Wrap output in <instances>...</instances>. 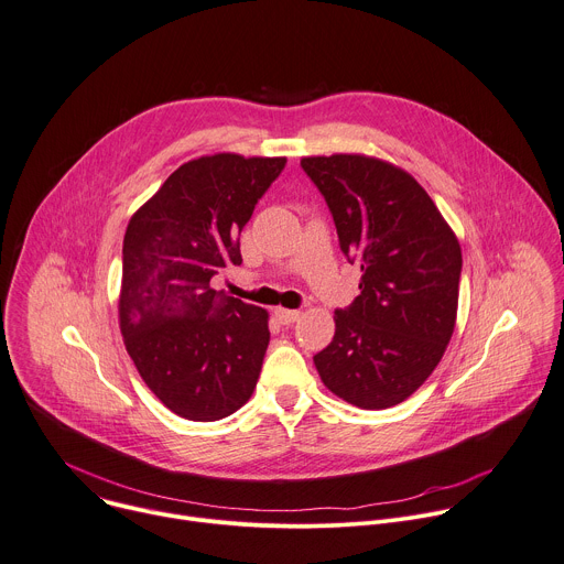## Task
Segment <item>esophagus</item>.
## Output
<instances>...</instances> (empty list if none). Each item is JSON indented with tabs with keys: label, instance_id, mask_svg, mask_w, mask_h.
<instances>
[{
	"label": "esophagus",
	"instance_id": "esophagus-1",
	"mask_svg": "<svg viewBox=\"0 0 564 564\" xmlns=\"http://www.w3.org/2000/svg\"><path fill=\"white\" fill-rule=\"evenodd\" d=\"M275 318H278L282 325H293V323L300 318V311H291V308L278 306V308H275Z\"/></svg>",
	"mask_w": 564,
	"mask_h": 564
}]
</instances>
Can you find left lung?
<instances>
[{
  "mask_svg": "<svg viewBox=\"0 0 564 564\" xmlns=\"http://www.w3.org/2000/svg\"><path fill=\"white\" fill-rule=\"evenodd\" d=\"M360 264V295L336 311L334 340L314 356L327 390L362 410L412 397L444 358L459 304L462 246L403 167L367 154L304 156Z\"/></svg>",
  "mask_w": 564,
  "mask_h": 564,
  "instance_id": "1",
  "label": "left lung"
}]
</instances>
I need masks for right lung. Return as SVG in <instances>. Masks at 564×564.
I'll list each match as a JSON object with an SVG mask.
<instances>
[{
    "mask_svg": "<svg viewBox=\"0 0 564 564\" xmlns=\"http://www.w3.org/2000/svg\"><path fill=\"white\" fill-rule=\"evenodd\" d=\"M284 163L232 152L187 161L124 230L122 343L145 386L183 419H224L258 386L269 311L210 289V278L241 264L239 232Z\"/></svg>",
    "mask_w": 564,
    "mask_h": 564,
    "instance_id": "add662e5",
    "label": "right lung"
}]
</instances>
